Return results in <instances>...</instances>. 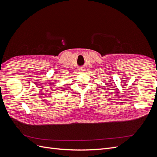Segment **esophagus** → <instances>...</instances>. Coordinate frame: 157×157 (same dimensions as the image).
Wrapping results in <instances>:
<instances>
[{
	"mask_svg": "<svg viewBox=\"0 0 157 157\" xmlns=\"http://www.w3.org/2000/svg\"><path fill=\"white\" fill-rule=\"evenodd\" d=\"M80 71H84L85 69L83 68V67H81V68H80Z\"/></svg>",
	"mask_w": 157,
	"mask_h": 157,
	"instance_id": "obj_1",
	"label": "esophagus"
}]
</instances>
